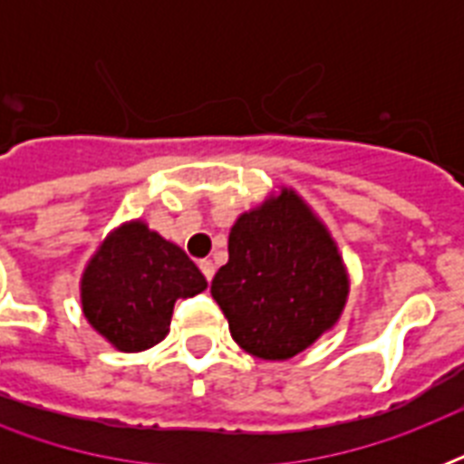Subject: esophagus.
Returning a JSON list of instances; mask_svg holds the SVG:
<instances>
[{"instance_id":"esophagus-1","label":"esophagus","mask_w":464,"mask_h":464,"mask_svg":"<svg viewBox=\"0 0 464 464\" xmlns=\"http://www.w3.org/2000/svg\"><path fill=\"white\" fill-rule=\"evenodd\" d=\"M199 269H202V275L207 276V282H211V279H214V262L202 260L199 262Z\"/></svg>"}]
</instances>
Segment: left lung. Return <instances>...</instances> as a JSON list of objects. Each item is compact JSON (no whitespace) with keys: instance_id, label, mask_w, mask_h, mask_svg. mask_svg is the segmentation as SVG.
<instances>
[{"instance_id":"8db88e82","label":"left lung","mask_w":464,"mask_h":464,"mask_svg":"<svg viewBox=\"0 0 464 464\" xmlns=\"http://www.w3.org/2000/svg\"><path fill=\"white\" fill-rule=\"evenodd\" d=\"M211 296L243 352L286 361L339 323L349 269L323 218L282 185L236 218Z\"/></svg>"}]
</instances>
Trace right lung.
Segmentation results:
<instances>
[{
	"mask_svg": "<svg viewBox=\"0 0 464 464\" xmlns=\"http://www.w3.org/2000/svg\"><path fill=\"white\" fill-rule=\"evenodd\" d=\"M207 289L180 246L132 218L91 255L79 284L83 317L118 352H147L166 339L178 298Z\"/></svg>",
	"mask_w": 464,
	"mask_h": 464,
	"instance_id": "add662e5",
	"label": "right lung"
}]
</instances>
